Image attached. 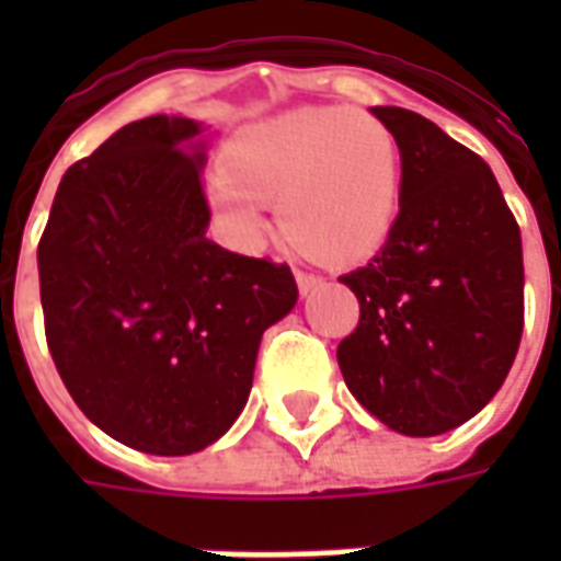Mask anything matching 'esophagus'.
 <instances>
[{"instance_id":"obj_1","label":"esophagus","mask_w":561,"mask_h":561,"mask_svg":"<svg viewBox=\"0 0 561 561\" xmlns=\"http://www.w3.org/2000/svg\"><path fill=\"white\" fill-rule=\"evenodd\" d=\"M294 279H297V288H300V294H309V291H316L318 285H321V276L318 273H309V270H297L294 273Z\"/></svg>"}]
</instances>
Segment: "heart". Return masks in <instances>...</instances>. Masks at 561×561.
<instances>
[{
    "label": "heart",
    "mask_w": 561,
    "mask_h": 561,
    "mask_svg": "<svg viewBox=\"0 0 561 561\" xmlns=\"http://www.w3.org/2000/svg\"><path fill=\"white\" fill-rule=\"evenodd\" d=\"M209 173L207 195L225 231L252 243L264 204L282 237L321 264H357L388 240L400 207L402 149L376 114L297 107L243 126Z\"/></svg>",
    "instance_id": "1"
}]
</instances>
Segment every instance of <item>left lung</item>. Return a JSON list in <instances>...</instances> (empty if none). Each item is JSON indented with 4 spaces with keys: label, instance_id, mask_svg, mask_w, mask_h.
Wrapping results in <instances>:
<instances>
[{
    "label": "left lung",
    "instance_id": "obj_1",
    "mask_svg": "<svg viewBox=\"0 0 561 561\" xmlns=\"http://www.w3.org/2000/svg\"><path fill=\"white\" fill-rule=\"evenodd\" d=\"M400 138V213L376 257L340 276L360 304L336 357L366 412L438 435L502 388L523 336V243L490 164L405 107H373Z\"/></svg>",
    "mask_w": 561,
    "mask_h": 561
}]
</instances>
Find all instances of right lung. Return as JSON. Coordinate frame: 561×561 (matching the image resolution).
<instances>
[{"instance_id": "1", "label": "right lung", "mask_w": 561, "mask_h": 561, "mask_svg": "<svg viewBox=\"0 0 561 561\" xmlns=\"http://www.w3.org/2000/svg\"><path fill=\"white\" fill-rule=\"evenodd\" d=\"M197 131L164 114L119 128L68 168L38 243L44 336L71 400L159 457L228 433L264 330L297 304L288 264L207 237Z\"/></svg>"}]
</instances>
